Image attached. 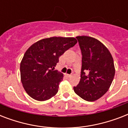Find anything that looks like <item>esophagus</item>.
I'll use <instances>...</instances> for the list:
<instances>
[{
    "instance_id": "1",
    "label": "esophagus",
    "mask_w": 128,
    "mask_h": 128,
    "mask_svg": "<svg viewBox=\"0 0 128 128\" xmlns=\"http://www.w3.org/2000/svg\"><path fill=\"white\" fill-rule=\"evenodd\" d=\"M66 76H67V77H68V78H70V77H71V76H72V75H71V74H66Z\"/></svg>"
}]
</instances>
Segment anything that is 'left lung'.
Here are the masks:
<instances>
[{"mask_svg": "<svg viewBox=\"0 0 128 128\" xmlns=\"http://www.w3.org/2000/svg\"><path fill=\"white\" fill-rule=\"evenodd\" d=\"M76 38L82 58L81 78L74 90L84 100L95 101L107 92L113 81V58L108 49L97 39L87 36Z\"/></svg>", "mask_w": 128, "mask_h": 128, "instance_id": "1", "label": "left lung"}]
</instances>
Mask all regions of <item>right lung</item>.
I'll return each instance as SVG.
<instances>
[{
	"label": "right lung",
	"instance_id": "1",
	"mask_svg": "<svg viewBox=\"0 0 128 128\" xmlns=\"http://www.w3.org/2000/svg\"><path fill=\"white\" fill-rule=\"evenodd\" d=\"M77 43L72 37H51L33 44L20 63L21 82L33 99L45 101L57 94L63 74L54 70L59 57Z\"/></svg>",
	"mask_w": 128,
	"mask_h": 128
}]
</instances>
